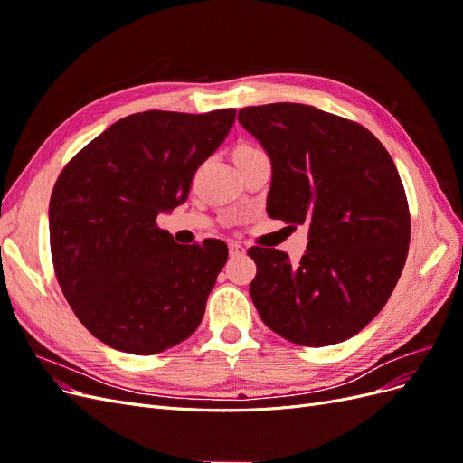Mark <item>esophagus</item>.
<instances>
[{"instance_id":"34e87169","label":"esophagus","mask_w":463,"mask_h":463,"mask_svg":"<svg viewBox=\"0 0 463 463\" xmlns=\"http://www.w3.org/2000/svg\"><path fill=\"white\" fill-rule=\"evenodd\" d=\"M243 255H245V247L232 241L230 243V257H243Z\"/></svg>"}]
</instances>
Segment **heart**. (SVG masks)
Wrapping results in <instances>:
<instances>
[{
  "label": "heart",
  "mask_w": 463,
  "mask_h": 463,
  "mask_svg": "<svg viewBox=\"0 0 463 463\" xmlns=\"http://www.w3.org/2000/svg\"><path fill=\"white\" fill-rule=\"evenodd\" d=\"M255 152H260V148H257L253 145H241L240 148H237L235 156H240V154H255Z\"/></svg>",
  "instance_id": "b5f03b06"
}]
</instances>
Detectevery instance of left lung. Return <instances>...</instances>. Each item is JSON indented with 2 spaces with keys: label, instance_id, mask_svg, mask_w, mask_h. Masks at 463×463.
Here are the masks:
<instances>
[{
  "label": "left lung",
  "instance_id": "left-lung-1",
  "mask_svg": "<svg viewBox=\"0 0 463 463\" xmlns=\"http://www.w3.org/2000/svg\"><path fill=\"white\" fill-rule=\"evenodd\" d=\"M237 119L272 164L266 213L309 228L298 264L278 249H249L262 322L299 345L352 338L381 313L408 257L410 208L394 160L363 125L313 106H249Z\"/></svg>",
  "mask_w": 463,
  "mask_h": 463
}]
</instances>
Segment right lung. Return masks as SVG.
Segmentation results:
<instances>
[{"label":"right lung","mask_w":463,"mask_h":463,"mask_svg":"<svg viewBox=\"0 0 463 463\" xmlns=\"http://www.w3.org/2000/svg\"><path fill=\"white\" fill-rule=\"evenodd\" d=\"M233 121V108L128 116L55 181L53 270L77 318L106 345L152 355L199 328L228 247L218 240L177 245L156 218L187 201L194 172Z\"/></svg>","instance_id":"obj_1"}]
</instances>
